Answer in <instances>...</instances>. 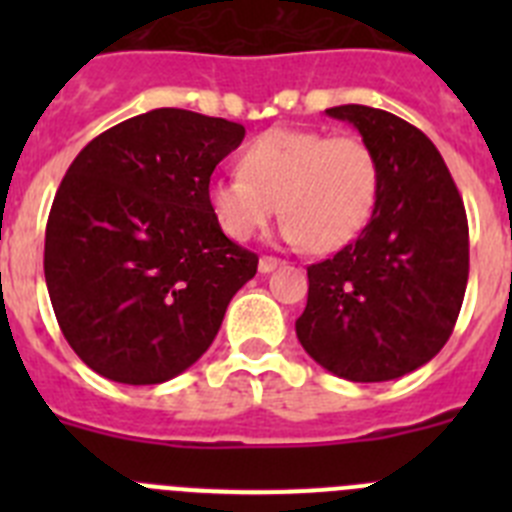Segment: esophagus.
Listing matches in <instances>:
<instances>
[{"instance_id":"34e87169","label":"esophagus","mask_w":512,"mask_h":512,"mask_svg":"<svg viewBox=\"0 0 512 512\" xmlns=\"http://www.w3.org/2000/svg\"><path fill=\"white\" fill-rule=\"evenodd\" d=\"M277 266H282V261L274 259V256H261V261H259L261 274H269V271H274Z\"/></svg>"}]
</instances>
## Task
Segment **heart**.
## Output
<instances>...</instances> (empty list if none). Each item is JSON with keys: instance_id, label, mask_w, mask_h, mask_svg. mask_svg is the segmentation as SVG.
Instances as JSON below:
<instances>
[{"instance_id": "heart-1", "label": "heart", "mask_w": 512, "mask_h": 512, "mask_svg": "<svg viewBox=\"0 0 512 512\" xmlns=\"http://www.w3.org/2000/svg\"><path fill=\"white\" fill-rule=\"evenodd\" d=\"M210 207L233 241H251L282 212V238L330 253L372 220L379 161L354 135L271 128L243 148L241 171L212 179Z\"/></svg>"}]
</instances>
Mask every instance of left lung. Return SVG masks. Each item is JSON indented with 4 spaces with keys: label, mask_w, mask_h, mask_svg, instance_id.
<instances>
[{
    "label": "left lung",
    "mask_w": 512,
    "mask_h": 512,
    "mask_svg": "<svg viewBox=\"0 0 512 512\" xmlns=\"http://www.w3.org/2000/svg\"><path fill=\"white\" fill-rule=\"evenodd\" d=\"M379 161V197L354 243L307 266L302 348L348 382H390L449 341L469 279L464 202L428 135L392 112L341 104Z\"/></svg>",
    "instance_id": "left-lung-1"
}]
</instances>
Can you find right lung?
<instances>
[{
  "label": "right lung",
  "mask_w": 512,
  "mask_h": 512,
  "mask_svg": "<svg viewBox=\"0 0 512 512\" xmlns=\"http://www.w3.org/2000/svg\"><path fill=\"white\" fill-rule=\"evenodd\" d=\"M246 128L161 107L104 130L63 176L45 228L53 312L89 369L120 384L187 372L259 256L210 207V176Z\"/></svg>",
  "instance_id": "obj_1"
}]
</instances>
